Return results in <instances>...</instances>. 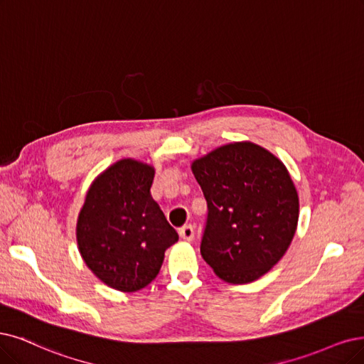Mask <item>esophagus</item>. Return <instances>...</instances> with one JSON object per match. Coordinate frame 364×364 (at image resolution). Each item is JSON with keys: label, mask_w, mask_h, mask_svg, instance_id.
Segmentation results:
<instances>
[{"label": "esophagus", "mask_w": 364, "mask_h": 364, "mask_svg": "<svg viewBox=\"0 0 364 364\" xmlns=\"http://www.w3.org/2000/svg\"><path fill=\"white\" fill-rule=\"evenodd\" d=\"M180 237L184 241H192L195 238V228L192 225H186L180 230Z\"/></svg>", "instance_id": "obj_1"}]
</instances>
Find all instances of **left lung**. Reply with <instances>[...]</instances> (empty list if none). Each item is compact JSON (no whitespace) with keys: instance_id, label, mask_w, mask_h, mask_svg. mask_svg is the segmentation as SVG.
I'll list each match as a JSON object with an SVG mask.
<instances>
[{"instance_id":"obj_1","label":"left lung","mask_w":364,"mask_h":364,"mask_svg":"<svg viewBox=\"0 0 364 364\" xmlns=\"http://www.w3.org/2000/svg\"><path fill=\"white\" fill-rule=\"evenodd\" d=\"M208 205L200 255L222 280L250 284L282 259L297 231L300 203L279 157L250 141L192 161Z\"/></svg>"}]
</instances>
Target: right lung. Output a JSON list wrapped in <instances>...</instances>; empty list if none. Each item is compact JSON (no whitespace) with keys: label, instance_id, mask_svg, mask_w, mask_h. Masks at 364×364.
<instances>
[{"label":"right lung","instance_id":"add662e5","mask_svg":"<svg viewBox=\"0 0 364 364\" xmlns=\"http://www.w3.org/2000/svg\"><path fill=\"white\" fill-rule=\"evenodd\" d=\"M154 173L136 159L115 161L94 178L77 216L80 257L100 282L121 292L151 284L166 249L178 241L151 198Z\"/></svg>","mask_w":364,"mask_h":364}]
</instances>
